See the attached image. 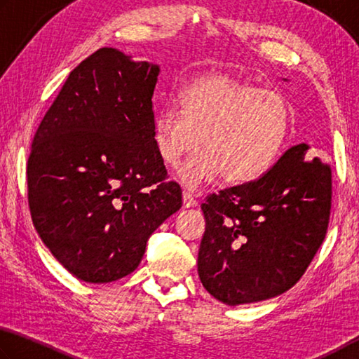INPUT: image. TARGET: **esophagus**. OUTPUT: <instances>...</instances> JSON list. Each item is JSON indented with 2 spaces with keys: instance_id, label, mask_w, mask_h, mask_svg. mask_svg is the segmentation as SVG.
Returning a JSON list of instances; mask_svg holds the SVG:
<instances>
[{
  "instance_id": "1",
  "label": "esophagus",
  "mask_w": 359,
  "mask_h": 359,
  "mask_svg": "<svg viewBox=\"0 0 359 359\" xmlns=\"http://www.w3.org/2000/svg\"><path fill=\"white\" fill-rule=\"evenodd\" d=\"M183 205H184V208H194V206H197V200L194 198L192 192H189V191L183 192Z\"/></svg>"
}]
</instances>
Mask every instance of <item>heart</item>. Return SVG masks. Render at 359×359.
Returning <instances> with one entry per match:
<instances>
[{
  "instance_id": "heart-1",
  "label": "heart",
  "mask_w": 359,
  "mask_h": 359,
  "mask_svg": "<svg viewBox=\"0 0 359 359\" xmlns=\"http://www.w3.org/2000/svg\"><path fill=\"white\" fill-rule=\"evenodd\" d=\"M180 104L181 109L163 105L156 115L154 144L167 165L202 147L178 170L189 187L221 175L230 184L260 178L279 157L290 130L284 97L227 74L192 80L180 93Z\"/></svg>"
}]
</instances>
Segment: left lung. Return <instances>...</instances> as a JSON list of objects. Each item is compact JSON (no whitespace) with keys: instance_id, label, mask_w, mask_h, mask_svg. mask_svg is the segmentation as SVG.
<instances>
[{"instance_id":"left-lung-1","label":"left lung","mask_w":359,"mask_h":359,"mask_svg":"<svg viewBox=\"0 0 359 359\" xmlns=\"http://www.w3.org/2000/svg\"><path fill=\"white\" fill-rule=\"evenodd\" d=\"M202 211L197 266L206 292L229 306L274 298L297 284L325 240L331 168L301 143L262 178L212 194Z\"/></svg>"}]
</instances>
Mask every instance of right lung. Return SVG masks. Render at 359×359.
<instances>
[{
	"mask_svg": "<svg viewBox=\"0 0 359 359\" xmlns=\"http://www.w3.org/2000/svg\"><path fill=\"white\" fill-rule=\"evenodd\" d=\"M159 72L99 48L69 74L34 135L31 219L55 259L90 284L134 271L148 238L183 205L154 144Z\"/></svg>",
	"mask_w": 359,
	"mask_h": 359,
	"instance_id": "obj_1",
	"label": "right lung"
}]
</instances>
